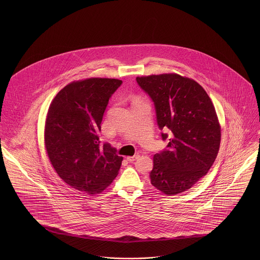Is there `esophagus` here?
I'll list each match as a JSON object with an SVG mask.
<instances>
[{
	"instance_id": "obj_1",
	"label": "esophagus",
	"mask_w": 260,
	"mask_h": 260,
	"mask_svg": "<svg viewBox=\"0 0 260 260\" xmlns=\"http://www.w3.org/2000/svg\"><path fill=\"white\" fill-rule=\"evenodd\" d=\"M138 158H139V154H135L134 156H127V157H126V160H127L128 162L133 163V162H134L135 160H137Z\"/></svg>"
}]
</instances>
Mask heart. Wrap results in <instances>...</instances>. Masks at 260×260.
I'll return each instance as SVG.
<instances>
[{
	"instance_id": "heart-1",
	"label": "heart",
	"mask_w": 260,
	"mask_h": 260,
	"mask_svg": "<svg viewBox=\"0 0 260 260\" xmlns=\"http://www.w3.org/2000/svg\"><path fill=\"white\" fill-rule=\"evenodd\" d=\"M137 102H140V101H139V99H137V98H135V99H134V103Z\"/></svg>"
}]
</instances>
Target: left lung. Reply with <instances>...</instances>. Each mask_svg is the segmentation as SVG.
<instances>
[{
  "mask_svg": "<svg viewBox=\"0 0 260 260\" xmlns=\"http://www.w3.org/2000/svg\"><path fill=\"white\" fill-rule=\"evenodd\" d=\"M152 100L158 127L169 144L153 156L150 183L166 194L190 189L211 169L220 145L213 102L194 80L178 74L137 77Z\"/></svg>",
  "mask_w": 260,
  "mask_h": 260,
  "instance_id": "obj_1",
  "label": "left lung"
}]
</instances>
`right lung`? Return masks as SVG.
<instances>
[{
	"instance_id": "right-lung-1",
	"label": "right lung",
	"mask_w": 260,
	"mask_h": 260,
	"mask_svg": "<svg viewBox=\"0 0 260 260\" xmlns=\"http://www.w3.org/2000/svg\"><path fill=\"white\" fill-rule=\"evenodd\" d=\"M118 79L72 82L50 104L45 127L47 155L56 173L73 189L100 193L118 174L123 157L99 133L109 100L122 85Z\"/></svg>"
}]
</instances>
